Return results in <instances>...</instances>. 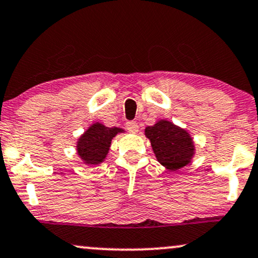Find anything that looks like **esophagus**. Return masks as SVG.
Masks as SVG:
<instances>
[{
	"label": "esophagus",
	"mask_w": 258,
	"mask_h": 258,
	"mask_svg": "<svg viewBox=\"0 0 258 258\" xmlns=\"http://www.w3.org/2000/svg\"><path fill=\"white\" fill-rule=\"evenodd\" d=\"M126 128L130 132L137 133L139 131V125H138V122H136V121H127L126 122Z\"/></svg>",
	"instance_id": "1"
}]
</instances>
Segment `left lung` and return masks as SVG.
I'll list each match as a JSON object with an SVG mask.
<instances>
[{
	"label": "left lung",
	"mask_w": 258,
	"mask_h": 258,
	"mask_svg": "<svg viewBox=\"0 0 258 258\" xmlns=\"http://www.w3.org/2000/svg\"><path fill=\"white\" fill-rule=\"evenodd\" d=\"M157 161L170 171L190 164L195 155V143L187 130L165 119L145 128Z\"/></svg>",
	"instance_id": "obj_1"
}]
</instances>
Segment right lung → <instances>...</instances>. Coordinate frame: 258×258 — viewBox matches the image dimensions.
Returning a JSON list of instances; mask_svg holds the SVG:
<instances>
[{
    "instance_id": "1",
    "label": "right lung",
    "mask_w": 258,
    "mask_h": 258,
    "mask_svg": "<svg viewBox=\"0 0 258 258\" xmlns=\"http://www.w3.org/2000/svg\"><path fill=\"white\" fill-rule=\"evenodd\" d=\"M125 130L107 127L99 121L91 123L87 131L80 136L76 143V152L83 164L95 167L105 161L109 152L112 139Z\"/></svg>"
}]
</instances>
